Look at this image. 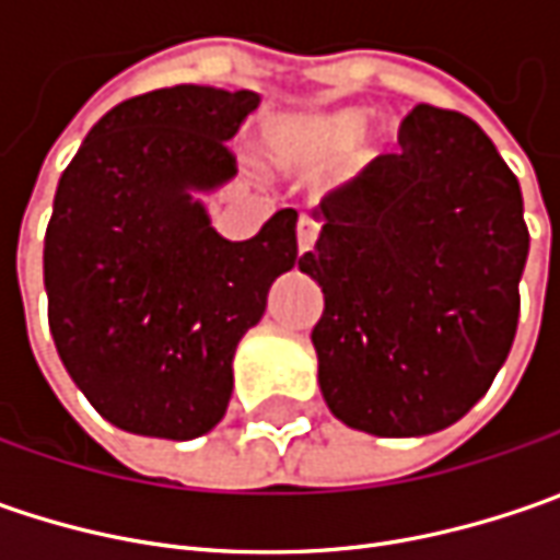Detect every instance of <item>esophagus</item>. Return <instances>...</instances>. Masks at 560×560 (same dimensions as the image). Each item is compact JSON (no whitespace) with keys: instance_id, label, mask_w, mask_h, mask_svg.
Here are the masks:
<instances>
[{"instance_id":"1","label":"esophagus","mask_w":560,"mask_h":560,"mask_svg":"<svg viewBox=\"0 0 560 560\" xmlns=\"http://www.w3.org/2000/svg\"><path fill=\"white\" fill-rule=\"evenodd\" d=\"M314 243H317V224H314V218L302 214V218H299V226H295V246H299V255L312 252Z\"/></svg>"}]
</instances>
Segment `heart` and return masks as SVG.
<instances>
[{
  "label": "heart",
  "instance_id": "heart-1",
  "mask_svg": "<svg viewBox=\"0 0 560 560\" xmlns=\"http://www.w3.org/2000/svg\"><path fill=\"white\" fill-rule=\"evenodd\" d=\"M273 142H283L292 155L308 162H330L352 152L355 164H374L389 145V127H368V108L346 105L334 112H308L292 118Z\"/></svg>",
  "mask_w": 560,
  "mask_h": 560
}]
</instances>
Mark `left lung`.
<instances>
[{"label": "left lung", "mask_w": 560, "mask_h": 560, "mask_svg": "<svg viewBox=\"0 0 560 560\" xmlns=\"http://www.w3.org/2000/svg\"><path fill=\"white\" fill-rule=\"evenodd\" d=\"M299 270L324 292L317 383L346 427L430 436L462 420L505 364L529 233L521 184L483 130L418 105L401 152L312 208Z\"/></svg>", "instance_id": "obj_1"}]
</instances>
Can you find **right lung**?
<instances>
[{"mask_svg":"<svg viewBox=\"0 0 560 560\" xmlns=\"http://www.w3.org/2000/svg\"><path fill=\"white\" fill-rule=\"evenodd\" d=\"M258 102L196 83L127 98L58 180L43 243L49 330L77 389L118 430L177 442L214 430L236 346L295 265V208L233 243L202 199L236 177L226 142Z\"/></svg>","mask_w":560,"mask_h":560,"instance_id":"add662e5","label":"right lung"}]
</instances>
